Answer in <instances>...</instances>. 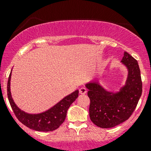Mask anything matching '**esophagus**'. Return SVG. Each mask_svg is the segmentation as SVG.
Wrapping results in <instances>:
<instances>
[{
  "instance_id": "obj_1",
  "label": "esophagus",
  "mask_w": 151,
  "mask_h": 151,
  "mask_svg": "<svg viewBox=\"0 0 151 151\" xmlns=\"http://www.w3.org/2000/svg\"><path fill=\"white\" fill-rule=\"evenodd\" d=\"M79 92H80V94H85L87 93V89L85 88H81L80 89V91H79Z\"/></svg>"
}]
</instances>
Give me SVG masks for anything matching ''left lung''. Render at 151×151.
<instances>
[{
  "label": "left lung",
  "mask_w": 151,
  "mask_h": 151,
  "mask_svg": "<svg viewBox=\"0 0 151 151\" xmlns=\"http://www.w3.org/2000/svg\"><path fill=\"white\" fill-rule=\"evenodd\" d=\"M121 63L127 68L128 76L119 91H106L98 78L85 85L91 101L90 118L100 128H112L129 119L142 95V84L137 61L124 52Z\"/></svg>",
  "instance_id": "8db88e82"
}]
</instances>
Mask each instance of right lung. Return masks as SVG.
I'll return each mask as SVG.
<instances>
[{"instance_id":"obj_1","label":"right lung","mask_w":151,"mask_h":151,"mask_svg":"<svg viewBox=\"0 0 151 151\" xmlns=\"http://www.w3.org/2000/svg\"><path fill=\"white\" fill-rule=\"evenodd\" d=\"M11 77L12 71L9 77L7 84V95L11 106L17 119L22 124L33 130L39 132H51L57 129L64 122L68 109L78 97L79 91L77 90L45 112L36 114L28 113L19 109L12 99L10 89Z\"/></svg>"}]
</instances>
